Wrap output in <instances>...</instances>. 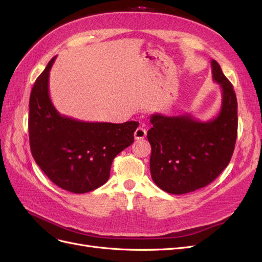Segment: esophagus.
<instances>
[{
	"instance_id": "34e87169",
	"label": "esophagus",
	"mask_w": 262,
	"mask_h": 262,
	"mask_svg": "<svg viewBox=\"0 0 262 262\" xmlns=\"http://www.w3.org/2000/svg\"><path fill=\"white\" fill-rule=\"evenodd\" d=\"M146 137V130L141 128V126H139V128L134 131V139L136 140H142L144 139Z\"/></svg>"
}]
</instances>
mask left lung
<instances>
[{"instance_id":"1","label":"left lung","mask_w":262,"mask_h":262,"mask_svg":"<svg viewBox=\"0 0 262 262\" xmlns=\"http://www.w3.org/2000/svg\"><path fill=\"white\" fill-rule=\"evenodd\" d=\"M213 81L222 90L219 115L200 121L189 114L166 117L155 114L147 131L152 147L150 176L157 187L171 194L203 188L215 179L231 161L237 138V99L215 60L211 61Z\"/></svg>"}]
</instances>
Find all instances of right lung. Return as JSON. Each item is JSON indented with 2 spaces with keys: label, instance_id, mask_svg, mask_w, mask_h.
Listing matches in <instances>:
<instances>
[{
  "label": "right lung",
  "instance_id": "add662e5",
  "mask_svg": "<svg viewBox=\"0 0 262 262\" xmlns=\"http://www.w3.org/2000/svg\"><path fill=\"white\" fill-rule=\"evenodd\" d=\"M51 59L29 98V143L37 165L53 184L86 193L106 184L114 158L134 141L139 122H85L60 115L49 96Z\"/></svg>",
  "mask_w": 262,
  "mask_h": 262
}]
</instances>
